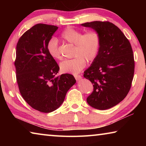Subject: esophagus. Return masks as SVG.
I'll return each mask as SVG.
<instances>
[{
	"mask_svg": "<svg viewBox=\"0 0 146 146\" xmlns=\"http://www.w3.org/2000/svg\"><path fill=\"white\" fill-rule=\"evenodd\" d=\"M74 76H75V78L76 80H80L81 78H82V76H81L80 75H74Z\"/></svg>",
	"mask_w": 146,
	"mask_h": 146,
	"instance_id": "obj_1",
	"label": "esophagus"
}]
</instances>
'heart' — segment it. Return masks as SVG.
<instances>
[{"instance_id":"b5f03b06","label":"heart","mask_w":146,"mask_h":146,"mask_svg":"<svg viewBox=\"0 0 146 146\" xmlns=\"http://www.w3.org/2000/svg\"><path fill=\"white\" fill-rule=\"evenodd\" d=\"M61 36L67 42L75 45L74 57L60 64V70L62 73H78L85 67L86 61L91 62L97 57L100 46V38L97 32L90 31L83 34L82 31L68 28L62 31ZM47 49L51 57L56 60L61 59L58 41L55 38L48 41Z\"/></svg>"}]
</instances>
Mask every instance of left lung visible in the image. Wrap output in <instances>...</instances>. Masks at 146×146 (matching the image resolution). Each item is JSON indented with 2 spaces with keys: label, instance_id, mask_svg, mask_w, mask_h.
I'll use <instances>...</instances> for the list:
<instances>
[{
  "label": "left lung",
  "instance_id": "left-lung-1",
  "mask_svg": "<svg viewBox=\"0 0 146 146\" xmlns=\"http://www.w3.org/2000/svg\"><path fill=\"white\" fill-rule=\"evenodd\" d=\"M81 26L92 28L100 38L97 57L84 74L94 88L87 102L97 110H108L124 99L131 86L135 70L131 46L122 31L110 22Z\"/></svg>",
  "mask_w": 146,
  "mask_h": 146
}]
</instances>
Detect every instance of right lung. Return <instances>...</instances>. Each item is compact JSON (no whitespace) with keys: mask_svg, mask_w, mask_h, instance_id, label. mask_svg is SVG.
I'll list each match as a JSON object with an SVG mask.
<instances>
[{"mask_svg":"<svg viewBox=\"0 0 146 146\" xmlns=\"http://www.w3.org/2000/svg\"><path fill=\"white\" fill-rule=\"evenodd\" d=\"M58 27L37 24L28 29L17 44L16 77L24 100L42 113L56 110L68 91L76 83L70 74L56 76L59 66L47 49V44Z\"/></svg>","mask_w":146,"mask_h":146,"instance_id":"1","label":"right lung"}]
</instances>
